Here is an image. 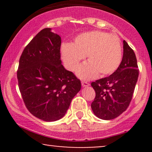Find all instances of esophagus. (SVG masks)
I'll list each match as a JSON object with an SVG mask.
<instances>
[{
	"instance_id": "1",
	"label": "esophagus",
	"mask_w": 152,
	"mask_h": 152,
	"mask_svg": "<svg viewBox=\"0 0 152 152\" xmlns=\"http://www.w3.org/2000/svg\"><path fill=\"white\" fill-rule=\"evenodd\" d=\"M89 85H90V84H89L88 82H85V81H83V82H82V86L83 87H86V86H88Z\"/></svg>"
}]
</instances>
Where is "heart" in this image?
Here are the masks:
<instances>
[{
	"instance_id": "heart-1",
	"label": "heart",
	"mask_w": 152,
	"mask_h": 152,
	"mask_svg": "<svg viewBox=\"0 0 152 152\" xmlns=\"http://www.w3.org/2000/svg\"><path fill=\"white\" fill-rule=\"evenodd\" d=\"M61 57L64 66L74 71L86 56L88 62L77 70L82 79H91L98 73L101 77L111 75L119 67L122 52L119 38L101 31L84 32L75 37L72 44L61 45Z\"/></svg>"
}]
</instances>
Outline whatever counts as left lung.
<instances>
[{
    "label": "left lung",
    "mask_w": 152,
    "mask_h": 152,
    "mask_svg": "<svg viewBox=\"0 0 152 152\" xmlns=\"http://www.w3.org/2000/svg\"><path fill=\"white\" fill-rule=\"evenodd\" d=\"M134 52L123 41V57L118 69L111 75L91 83L95 91L91 104L93 113L100 119L117 118L129 105L139 70Z\"/></svg>",
    "instance_id": "1"
}]
</instances>
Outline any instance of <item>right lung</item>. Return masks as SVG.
Segmentation results:
<instances>
[{"label":"right lung","mask_w":152,"mask_h":152,"mask_svg":"<svg viewBox=\"0 0 152 152\" xmlns=\"http://www.w3.org/2000/svg\"><path fill=\"white\" fill-rule=\"evenodd\" d=\"M59 35L41 30L25 48L17 71L20 92L28 111L46 122L65 115L81 89L80 80L61 64Z\"/></svg>","instance_id":"add662e5"}]
</instances>
